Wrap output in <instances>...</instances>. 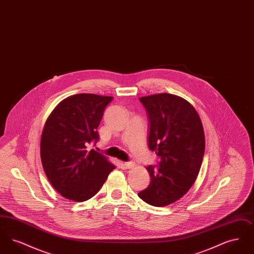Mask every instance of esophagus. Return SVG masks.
I'll return each instance as SVG.
<instances>
[{
  "instance_id": "34e87169",
  "label": "esophagus",
  "mask_w": 254,
  "mask_h": 254,
  "mask_svg": "<svg viewBox=\"0 0 254 254\" xmlns=\"http://www.w3.org/2000/svg\"><path fill=\"white\" fill-rule=\"evenodd\" d=\"M134 166H135V164H134V162H132V161L125 162V163H124V167H125L126 169H131Z\"/></svg>"
}]
</instances>
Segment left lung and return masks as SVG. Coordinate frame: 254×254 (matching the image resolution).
Returning a JSON list of instances; mask_svg holds the SVG:
<instances>
[{
    "label": "left lung",
    "instance_id": "obj_1",
    "mask_svg": "<svg viewBox=\"0 0 254 254\" xmlns=\"http://www.w3.org/2000/svg\"><path fill=\"white\" fill-rule=\"evenodd\" d=\"M148 118V147L160 162L146 169L150 184L138 196L165 206L188 192L197 178L205 152V134L193 107L181 97L162 93L139 99Z\"/></svg>",
    "mask_w": 254,
    "mask_h": 254
}]
</instances>
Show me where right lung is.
Listing matches in <instances>:
<instances>
[{
  "instance_id": "add662e5",
  "label": "right lung",
  "mask_w": 254,
  "mask_h": 254,
  "mask_svg": "<svg viewBox=\"0 0 254 254\" xmlns=\"http://www.w3.org/2000/svg\"><path fill=\"white\" fill-rule=\"evenodd\" d=\"M112 99L95 94L68 97L45 124L41 139L43 168L53 188L66 199H90L115 169L101 152L87 150V145L99 141L97 128Z\"/></svg>"
}]
</instances>
